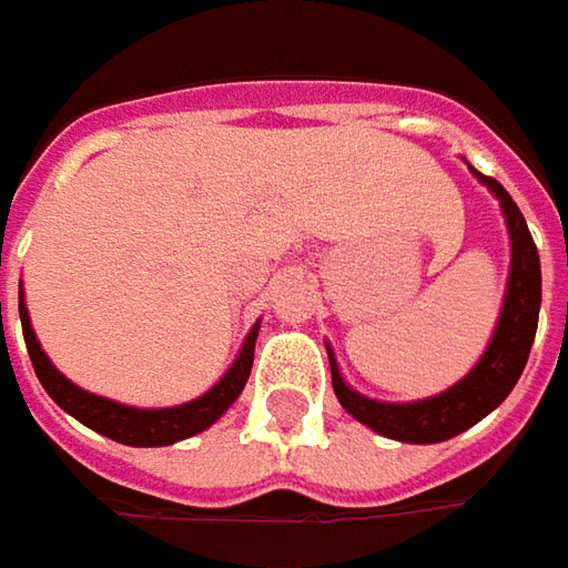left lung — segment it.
<instances>
[{"instance_id":"left-lung-1","label":"left lung","mask_w":568,"mask_h":568,"mask_svg":"<svg viewBox=\"0 0 568 568\" xmlns=\"http://www.w3.org/2000/svg\"><path fill=\"white\" fill-rule=\"evenodd\" d=\"M474 174L499 200L503 215H506L508 244H511L503 311H499L496 331L489 336L483 356L477 358V365L460 382L452 384L442 394H435V397L409 400V404H387V400H372V397L358 394L356 387L343 382L336 356L327 346L336 400L362 426H368L384 438H394V442L435 445V442H448L464 429L477 426L483 416H489L493 409L499 407L511 394V387L518 384L521 372H525V362H528L534 333H537L540 257H537L534 237L528 232V222H525L521 210L515 206V200L508 196L506 186L480 174V171H474Z\"/></svg>"}]
</instances>
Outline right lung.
Returning a JSON list of instances; mask_svg holds the SVG:
<instances>
[{
	"instance_id": "add662e5",
	"label": "right lung",
	"mask_w": 568,
	"mask_h": 568,
	"mask_svg": "<svg viewBox=\"0 0 568 568\" xmlns=\"http://www.w3.org/2000/svg\"><path fill=\"white\" fill-rule=\"evenodd\" d=\"M18 314H21V331H24V343H28V356L34 362V372H38L43 390L60 404L69 416H75L82 426L88 429L101 432L120 445H130V448H161V445H174V442H184L196 432H206L222 419V413L235 404L244 390V384L251 378V365H254V346H257V331L260 324L251 327V333L244 336L241 349H237L235 362L229 365V372L212 384L206 394L178 404V407H126L120 400L111 397H101V394H91L85 387L72 384L60 368L50 362V356L43 353L38 333L31 327V317H28V305H24V292H18ZM0 321H2V305H0Z\"/></svg>"
}]
</instances>
